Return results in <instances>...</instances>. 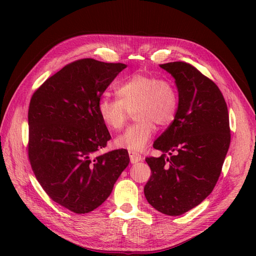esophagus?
<instances>
[{"label": "esophagus", "instance_id": "esophagus-1", "mask_svg": "<svg viewBox=\"0 0 256 256\" xmlns=\"http://www.w3.org/2000/svg\"><path fill=\"white\" fill-rule=\"evenodd\" d=\"M128 156H130V160H131V162H140L143 160V157L140 154L136 153V152H132V150H128Z\"/></svg>", "mask_w": 256, "mask_h": 256}]
</instances>
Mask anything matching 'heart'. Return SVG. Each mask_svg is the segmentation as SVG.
I'll use <instances>...</instances> for the list:
<instances>
[{"instance_id":"b5f03b06","label":"heart","mask_w":256,"mask_h":256,"mask_svg":"<svg viewBox=\"0 0 256 256\" xmlns=\"http://www.w3.org/2000/svg\"><path fill=\"white\" fill-rule=\"evenodd\" d=\"M118 98L102 96L98 111L106 126L118 131L122 128L131 112L136 122L114 140L116 148L140 152L148 145L156 125L168 126L176 118L179 92L172 80L155 76L135 74L118 86Z\"/></svg>"}]
</instances>
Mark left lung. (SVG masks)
<instances>
[{
	"mask_svg": "<svg viewBox=\"0 0 256 256\" xmlns=\"http://www.w3.org/2000/svg\"><path fill=\"white\" fill-rule=\"evenodd\" d=\"M176 80V118L157 138L160 157H146L150 177L144 187L148 204L162 214L179 216L208 197L220 177L230 146L229 113L214 81L192 64H160Z\"/></svg>",
	"mask_w": 256,
	"mask_h": 256,
	"instance_id": "left-lung-1",
	"label": "left lung"
}]
</instances>
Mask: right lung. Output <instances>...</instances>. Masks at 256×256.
Masks as SVG:
<instances>
[{
  "mask_svg": "<svg viewBox=\"0 0 256 256\" xmlns=\"http://www.w3.org/2000/svg\"><path fill=\"white\" fill-rule=\"evenodd\" d=\"M125 67L79 59L32 96L27 144L32 170L50 198L74 214H88L104 202L128 165L124 148L98 154L111 138L98 104Z\"/></svg>",
  "mask_w": 256,
  "mask_h": 256,
  "instance_id": "right-lung-1",
  "label": "right lung"
}]
</instances>
